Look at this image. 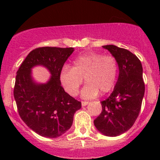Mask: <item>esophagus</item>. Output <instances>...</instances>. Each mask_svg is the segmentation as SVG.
<instances>
[{
	"mask_svg": "<svg viewBox=\"0 0 160 160\" xmlns=\"http://www.w3.org/2000/svg\"><path fill=\"white\" fill-rule=\"evenodd\" d=\"M88 104H89V102H88V101H81V104H82V106H83V107L88 105Z\"/></svg>",
	"mask_w": 160,
	"mask_h": 160,
	"instance_id": "34e87169",
	"label": "esophagus"
}]
</instances>
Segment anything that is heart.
<instances>
[{
    "instance_id": "1",
    "label": "heart",
    "mask_w": 160,
    "mask_h": 160,
    "mask_svg": "<svg viewBox=\"0 0 160 160\" xmlns=\"http://www.w3.org/2000/svg\"><path fill=\"white\" fill-rule=\"evenodd\" d=\"M118 73V65L114 56L90 52L77 56L72 68L64 66L59 73V80L65 91L71 97L78 94L83 83L86 85L81 96L90 99L100 93L104 94L115 86Z\"/></svg>"
}]
</instances>
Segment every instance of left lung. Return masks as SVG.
I'll return each mask as SVG.
<instances>
[{
  "label": "left lung",
  "mask_w": 160,
  "mask_h": 160,
  "mask_svg": "<svg viewBox=\"0 0 160 160\" xmlns=\"http://www.w3.org/2000/svg\"><path fill=\"white\" fill-rule=\"evenodd\" d=\"M102 47L116 59L119 74L111 94L101 102L102 111L93 123L101 134L115 137L129 130L139 114L145 93L142 66L128 50L114 45Z\"/></svg>",
  "instance_id": "8db88e82"
}]
</instances>
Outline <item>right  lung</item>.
I'll return each mask as SVG.
<instances>
[{"label": "right lung", "instance_id": "right-lung-1", "mask_svg": "<svg viewBox=\"0 0 160 160\" xmlns=\"http://www.w3.org/2000/svg\"><path fill=\"white\" fill-rule=\"evenodd\" d=\"M74 48L41 47L32 50L19 67L14 97L21 118L28 128L46 138H57L72 126L81 102L65 92L59 73ZM42 65L51 74L46 83H37L31 70Z\"/></svg>", "mask_w": 160, "mask_h": 160}]
</instances>
